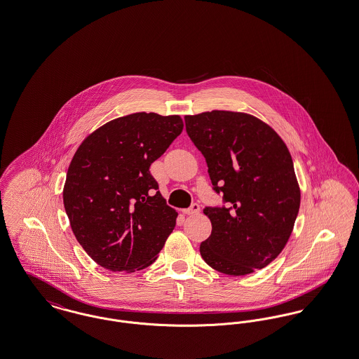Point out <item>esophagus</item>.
I'll return each mask as SVG.
<instances>
[{"label": "esophagus", "mask_w": 359, "mask_h": 359, "mask_svg": "<svg viewBox=\"0 0 359 359\" xmlns=\"http://www.w3.org/2000/svg\"><path fill=\"white\" fill-rule=\"evenodd\" d=\"M199 211H201V205H198V203H194L191 207L183 210V212H184L186 215H195V214H198Z\"/></svg>", "instance_id": "obj_1"}]
</instances>
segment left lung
I'll return each instance as SVG.
<instances>
[{
	"label": "left lung",
	"mask_w": 359,
	"mask_h": 359,
	"mask_svg": "<svg viewBox=\"0 0 359 359\" xmlns=\"http://www.w3.org/2000/svg\"><path fill=\"white\" fill-rule=\"evenodd\" d=\"M186 130L205 156L212 188L229 207H205L211 236L205 264L245 276L269 265L290 239L300 188L285 142L255 116L212 110L186 116Z\"/></svg>",
	"instance_id": "8db88e82"
}]
</instances>
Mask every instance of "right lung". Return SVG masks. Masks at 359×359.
Here are the masks:
<instances>
[{
    "instance_id": "1",
    "label": "right lung",
    "mask_w": 359,
    "mask_h": 359,
    "mask_svg": "<svg viewBox=\"0 0 359 359\" xmlns=\"http://www.w3.org/2000/svg\"><path fill=\"white\" fill-rule=\"evenodd\" d=\"M183 126L180 116L129 114L94 130L74 154L63 203L74 236L104 269L148 268L171 234L177 212L149 167Z\"/></svg>"
}]
</instances>
